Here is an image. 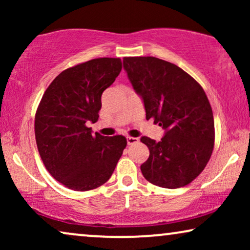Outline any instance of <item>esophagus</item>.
<instances>
[{"label": "esophagus", "instance_id": "esophagus-1", "mask_svg": "<svg viewBox=\"0 0 250 250\" xmlns=\"http://www.w3.org/2000/svg\"><path fill=\"white\" fill-rule=\"evenodd\" d=\"M139 139L138 138H133V136H127V145H134V143H138Z\"/></svg>", "mask_w": 250, "mask_h": 250}]
</instances>
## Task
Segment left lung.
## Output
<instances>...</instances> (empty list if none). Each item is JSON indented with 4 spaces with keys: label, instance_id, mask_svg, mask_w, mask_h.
I'll return each mask as SVG.
<instances>
[{
    "label": "left lung",
    "instance_id": "obj_1",
    "mask_svg": "<svg viewBox=\"0 0 250 250\" xmlns=\"http://www.w3.org/2000/svg\"><path fill=\"white\" fill-rule=\"evenodd\" d=\"M124 69L141 95L146 118L163 126L159 142L142 136L149 148L141 165L146 181L166 189L192 182L206 167L214 148L213 110L200 84L176 64L155 57H127Z\"/></svg>",
    "mask_w": 250,
    "mask_h": 250
}]
</instances>
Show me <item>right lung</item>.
<instances>
[{"mask_svg": "<svg viewBox=\"0 0 250 250\" xmlns=\"http://www.w3.org/2000/svg\"><path fill=\"white\" fill-rule=\"evenodd\" d=\"M119 58H98L63 70L52 81L35 115V139L44 166L75 191L99 188L110 179L127 141L92 134L101 95L122 70Z\"/></svg>", "mask_w": 250, "mask_h": 250, "instance_id": "right-lung-1", "label": "right lung"}]
</instances>
